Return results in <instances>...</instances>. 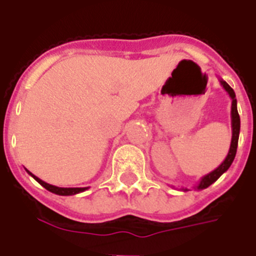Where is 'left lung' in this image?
Instances as JSON below:
<instances>
[{"mask_svg":"<svg viewBox=\"0 0 256 256\" xmlns=\"http://www.w3.org/2000/svg\"><path fill=\"white\" fill-rule=\"evenodd\" d=\"M220 81V85L223 86V88L226 90L227 94L230 96L231 98V128H232V138H231V144L230 150H228V154H227L226 160H223L222 164H219L218 168L212 170L211 172H208L207 175L202 176V179L199 180L198 186H196V190H203V188H207V187L212 184V183L216 180V179L228 170V168L232 164V160L235 158V154H236V148H238V140H239V132H240V118H239L238 108H236V98H235L234 90L230 88V85L227 84L226 81L223 80H219ZM182 190L187 191V188H182Z\"/></svg>","mask_w":256,"mask_h":256,"instance_id":"8db88e82","label":"left lung"}]
</instances>
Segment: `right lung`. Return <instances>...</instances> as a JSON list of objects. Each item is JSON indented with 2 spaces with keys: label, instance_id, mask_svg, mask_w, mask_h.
Returning a JSON list of instances; mask_svg holds the SVG:
<instances>
[{
  "label": "right lung",
  "instance_id": "right-lung-1",
  "mask_svg": "<svg viewBox=\"0 0 256 256\" xmlns=\"http://www.w3.org/2000/svg\"><path fill=\"white\" fill-rule=\"evenodd\" d=\"M28 172H29L32 176H33L36 180H37L41 186H44L46 188V190H49L50 192H54V194L57 195H76V194H80V192H82V191L88 190V187H57V186H53V184H49V183L44 182L42 179H40L38 176H36L34 174H32L29 170H26Z\"/></svg>",
  "mask_w": 256,
  "mask_h": 256
}]
</instances>
